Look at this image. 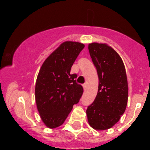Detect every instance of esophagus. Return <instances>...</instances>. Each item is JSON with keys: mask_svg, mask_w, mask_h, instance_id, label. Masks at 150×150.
Wrapping results in <instances>:
<instances>
[{"mask_svg": "<svg viewBox=\"0 0 150 150\" xmlns=\"http://www.w3.org/2000/svg\"><path fill=\"white\" fill-rule=\"evenodd\" d=\"M83 88H84V90L86 89V88H87V84H86V83H84V84L83 85Z\"/></svg>", "mask_w": 150, "mask_h": 150, "instance_id": "34e87169", "label": "esophagus"}]
</instances>
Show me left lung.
Here are the masks:
<instances>
[{"instance_id": "obj_1", "label": "left lung", "mask_w": 150, "mask_h": 150, "mask_svg": "<svg viewBox=\"0 0 150 150\" xmlns=\"http://www.w3.org/2000/svg\"><path fill=\"white\" fill-rule=\"evenodd\" d=\"M88 51L98 75L95 100L86 110L88 124L95 130L112 128L120 120L128 102V81L120 55L105 43L88 44Z\"/></svg>"}]
</instances>
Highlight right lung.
<instances>
[{
  "label": "right lung",
  "instance_id": "1",
  "mask_svg": "<svg viewBox=\"0 0 150 150\" xmlns=\"http://www.w3.org/2000/svg\"><path fill=\"white\" fill-rule=\"evenodd\" d=\"M84 47L78 42H64L40 69L35 86L36 104L48 128L62 125L83 95V86L76 82L77 75L71 74V69Z\"/></svg>",
  "mask_w": 150,
  "mask_h": 150
}]
</instances>
